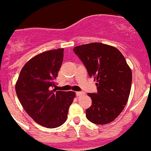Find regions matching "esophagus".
<instances>
[{
    "instance_id": "esophagus-1",
    "label": "esophagus",
    "mask_w": 151,
    "mask_h": 151,
    "mask_svg": "<svg viewBox=\"0 0 151 151\" xmlns=\"http://www.w3.org/2000/svg\"><path fill=\"white\" fill-rule=\"evenodd\" d=\"M83 94H85V93L83 92V91H78V92H76V95H77L78 97H80V96L83 95Z\"/></svg>"
}]
</instances>
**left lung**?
I'll return each instance as SVG.
<instances>
[{
    "mask_svg": "<svg viewBox=\"0 0 151 151\" xmlns=\"http://www.w3.org/2000/svg\"><path fill=\"white\" fill-rule=\"evenodd\" d=\"M88 76L97 81V94L88 93L92 105L87 119L96 124H109L124 110L131 91L132 74L124 55L114 46L91 43L74 47Z\"/></svg>",
    "mask_w": 151,
    "mask_h": 151,
    "instance_id": "1",
    "label": "left lung"
}]
</instances>
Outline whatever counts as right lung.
Masks as SVG:
<instances>
[{
  "label": "right lung",
  "instance_id": "add662e5",
  "mask_svg": "<svg viewBox=\"0 0 151 151\" xmlns=\"http://www.w3.org/2000/svg\"><path fill=\"white\" fill-rule=\"evenodd\" d=\"M64 49L40 53L22 68L15 85L17 95L27 114L40 125L53 129L68 117L74 91L53 89L63 61Z\"/></svg>",
  "mask_w": 151,
  "mask_h": 151
}]
</instances>
